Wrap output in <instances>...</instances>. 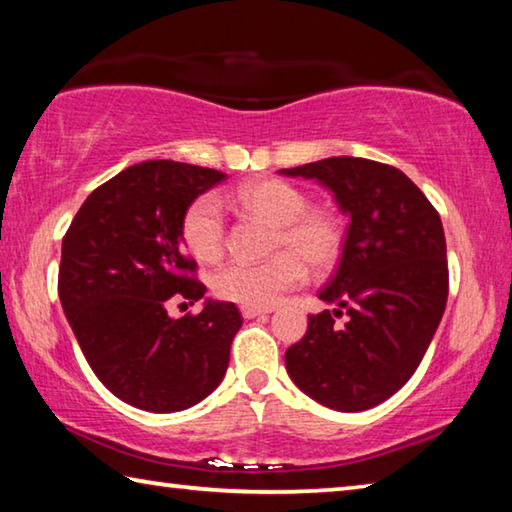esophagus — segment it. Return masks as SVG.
Instances as JSON below:
<instances>
[{"mask_svg": "<svg viewBox=\"0 0 512 512\" xmlns=\"http://www.w3.org/2000/svg\"><path fill=\"white\" fill-rule=\"evenodd\" d=\"M264 314H271V309H262V307H241V316H244V318H257V316H264Z\"/></svg>", "mask_w": 512, "mask_h": 512, "instance_id": "1", "label": "esophagus"}]
</instances>
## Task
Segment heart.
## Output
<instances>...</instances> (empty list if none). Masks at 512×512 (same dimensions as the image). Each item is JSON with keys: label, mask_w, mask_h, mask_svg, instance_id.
<instances>
[{"label": "heart", "mask_w": 512, "mask_h": 512, "mask_svg": "<svg viewBox=\"0 0 512 512\" xmlns=\"http://www.w3.org/2000/svg\"><path fill=\"white\" fill-rule=\"evenodd\" d=\"M235 203L241 210L275 225L273 250L264 262L235 259L214 277V291L223 300L244 307H271L282 293L305 282L307 264L327 268L336 262L343 244V230L332 212L307 207V198L277 178L255 180L237 189ZM185 246L201 262H214L225 248V216L219 196L194 198L180 225Z\"/></svg>", "instance_id": "heart-1"}]
</instances>
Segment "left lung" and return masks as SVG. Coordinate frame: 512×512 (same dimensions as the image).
Segmentation results:
<instances>
[{"label": "left lung", "instance_id": "obj_1", "mask_svg": "<svg viewBox=\"0 0 512 512\" xmlns=\"http://www.w3.org/2000/svg\"><path fill=\"white\" fill-rule=\"evenodd\" d=\"M280 173L316 180L350 216L339 268L318 293L336 309L309 316L307 334L284 354L287 372L327 409H372L411 379L443 318V223L391 164L341 155ZM339 315L343 326L335 323Z\"/></svg>", "mask_w": 512, "mask_h": 512}]
</instances>
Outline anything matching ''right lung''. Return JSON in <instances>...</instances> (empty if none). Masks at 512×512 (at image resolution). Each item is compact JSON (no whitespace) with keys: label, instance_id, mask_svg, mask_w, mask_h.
<instances>
[{"label":"right lung","instance_id":"1","mask_svg":"<svg viewBox=\"0 0 512 512\" xmlns=\"http://www.w3.org/2000/svg\"><path fill=\"white\" fill-rule=\"evenodd\" d=\"M225 173L146 160L94 189L63 237L58 296L94 375L121 402L151 413L205 400L228 370L241 318L235 302L205 300L171 318L205 287L185 255L183 214ZM185 305V303H183Z\"/></svg>","mask_w":512,"mask_h":512}]
</instances>
